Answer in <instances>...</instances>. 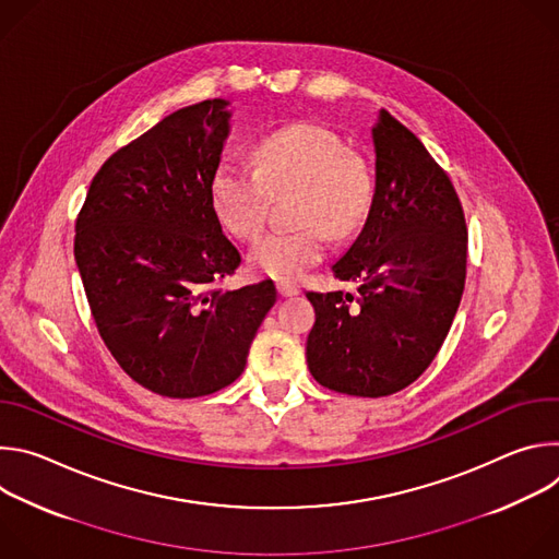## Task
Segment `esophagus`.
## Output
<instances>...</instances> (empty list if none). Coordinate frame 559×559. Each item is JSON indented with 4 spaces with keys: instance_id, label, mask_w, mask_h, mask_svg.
Here are the masks:
<instances>
[{
    "instance_id": "esophagus-1",
    "label": "esophagus",
    "mask_w": 559,
    "mask_h": 559,
    "mask_svg": "<svg viewBox=\"0 0 559 559\" xmlns=\"http://www.w3.org/2000/svg\"><path fill=\"white\" fill-rule=\"evenodd\" d=\"M276 292L283 296V298H287V296H296L298 294V287L296 285H292V283H276Z\"/></svg>"
}]
</instances>
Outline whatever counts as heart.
Masks as SVG:
<instances>
[{
	"label": "heart",
	"mask_w": 559,
	"mask_h": 559,
	"mask_svg": "<svg viewBox=\"0 0 559 559\" xmlns=\"http://www.w3.org/2000/svg\"><path fill=\"white\" fill-rule=\"evenodd\" d=\"M254 168L223 158L210 177V205L238 241L263 231L270 194L296 190L289 231L263 236L250 252V267L276 281H298L325 257L328 236H352L371 203V177L343 139L316 121H296L261 136Z\"/></svg>",
	"instance_id": "obj_1"
}]
</instances>
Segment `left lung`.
Listing matches in <instances>:
<instances>
[{"label":"left lung","instance_id":"obj_1","mask_svg":"<svg viewBox=\"0 0 559 559\" xmlns=\"http://www.w3.org/2000/svg\"><path fill=\"white\" fill-rule=\"evenodd\" d=\"M371 134V210L332 267L358 289L307 292L316 311L307 336L311 376L362 397L391 395L425 373L451 330L466 278L464 210L449 175L386 110Z\"/></svg>","mask_w":559,"mask_h":559}]
</instances>
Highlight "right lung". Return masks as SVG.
I'll use <instances>...</instances> for the list:
<instances>
[{
	"label": "right lung",
	"mask_w": 559,
	"mask_h": 559,
	"mask_svg": "<svg viewBox=\"0 0 559 559\" xmlns=\"http://www.w3.org/2000/svg\"><path fill=\"white\" fill-rule=\"evenodd\" d=\"M225 106L181 108L119 147L74 223V261L99 336L134 382L166 397L231 384L276 302L272 281L221 287L241 265L210 205Z\"/></svg>",
	"instance_id": "right-lung-1"
}]
</instances>
